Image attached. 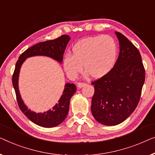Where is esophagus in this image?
<instances>
[{"instance_id":"1","label":"esophagus","mask_w":155,"mask_h":155,"mask_svg":"<svg viewBox=\"0 0 155 155\" xmlns=\"http://www.w3.org/2000/svg\"><path fill=\"white\" fill-rule=\"evenodd\" d=\"M84 86H86V84H84V83H81V82L77 83V86L79 88H81L82 87H84Z\"/></svg>"}]
</instances>
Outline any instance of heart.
Segmentation results:
<instances>
[{"instance_id": "obj_1", "label": "heart", "mask_w": 155, "mask_h": 155, "mask_svg": "<svg viewBox=\"0 0 155 155\" xmlns=\"http://www.w3.org/2000/svg\"><path fill=\"white\" fill-rule=\"evenodd\" d=\"M117 45L108 35L88 37L78 41L63 60V67L67 74L75 78L85 71L94 78H100L110 72L116 63Z\"/></svg>"}]
</instances>
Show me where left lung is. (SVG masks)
<instances>
[{"label": "left lung", "instance_id": "1", "mask_svg": "<svg viewBox=\"0 0 155 155\" xmlns=\"http://www.w3.org/2000/svg\"><path fill=\"white\" fill-rule=\"evenodd\" d=\"M119 55L114 66L95 80L91 112L95 120L106 126L125 121L134 112L140 98L145 71L138 48L119 32Z\"/></svg>", "mask_w": 155, "mask_h": 155}]
</instances>
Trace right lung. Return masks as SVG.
Segmentation results:
<instances>
[{
  "label": "right lung",
  "mask_w": 155,
  "mask_h": 155,
  "mask_svg": "<svg viewBox=\"0 0 155 155\" xmlns=\"http://www.w3.org/2000/svg\"><path fill=\"white\" fill-rule=\"evenodd\" d=\"M69 40L70 37L68 35H62L54 40L37 43L21 53L15 65V69L12 75V85L15 88L19 107L28 119L34 124L42 127H55L64 120L69 112L70 99L77 91V87L74 84L67 83L58 103H57L52 108V110L43 113H36L29 110L21 100L18 88L19 71L21 64L26 59L32 56L43 55L50 57L58 62L62 63L63 54L64 53L65 48Z\"/></svg>",
  "instance_id": "obj_1"
}]
</instances>
